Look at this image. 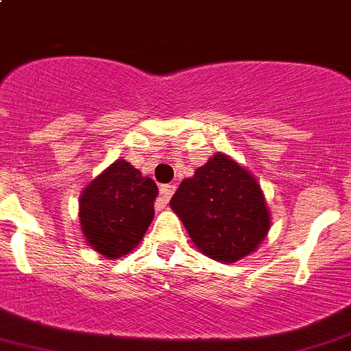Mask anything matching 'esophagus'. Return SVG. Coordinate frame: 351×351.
Listing matches in <instances>:
<instances>
[{"label": "esophagus", "instance_id": "1", "mask_svg": "<svg viewBox=\"0 0 351 351\" xmlns=\"http://www.w3.org/2000/svg\"><path fill=\"white\" fill-rule=\"evenodd\" d=\"M173 191H176V186L173 184H163L160 186V205H167L169 200L172 198Z\"/></svg>", "mask_w": 351, "mask_h": 351}]
</instances>
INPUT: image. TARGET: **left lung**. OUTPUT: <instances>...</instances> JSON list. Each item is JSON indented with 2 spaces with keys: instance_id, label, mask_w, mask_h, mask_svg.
<instances>
[{
  "instance_id": "1",
  "label": "left lung",
  "mask_w": 351,
  "mask_h": 351,
  "mask_svg": "<svg viewBox=\"0 0 351 351\" xmlns=\"http://www.w3.org/2000/svg\"><path fill=\"white\" fill-rule=\"evenodd\" d=\"M170 207L195 245L215 261L234 263L249 256L269 230L261 186L221 153L179 184Z\"/></svg>"
}]
</instances>
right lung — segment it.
Returning <instances> with one entry per match:
<instances>
[{
	"mask_svg": "<svg viewBox=\"0 0 351 351\" xmlns=\"http://www.w3.org/2000/svg\"><path fill=\"white\" fill-rule=\"evenodd\" d=\"M158 188L125 160H117L85 188L80 223L92 249L104 257L125 256L153 221Z\"/></svg>",
	"mask_w": 351,
	"mask_h": 351,
	"instance_id": "obj_1",
	"label": "right lung"
}]
</instances>
